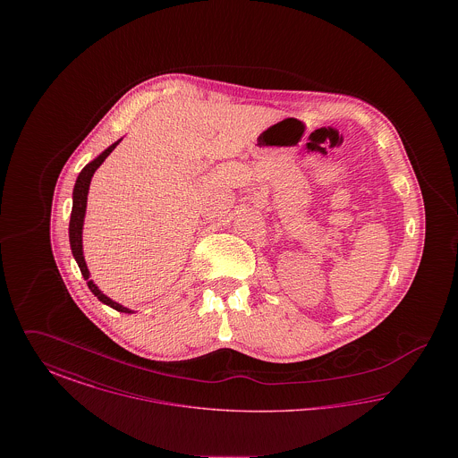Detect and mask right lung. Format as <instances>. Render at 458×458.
I'll list each match as a JSON object with an SVG mask.
<instances>
[{
  "instance_id": "obj_1",
  "label": "right lung",
  "mask_w": 458,
  "mask_h": 458,
  "mask_svg": "<svg viewBox=\"0 0 458 458\" xmlns=\"http://www.w3.org/2000/svg\"><path fill=\"white\" fill-rule=\"evenodd\" d=\"M120 142V140H118ZM118 142L111 144L108 149L105 153L99 154L94 161H90L89 165L84 166V170L81 172V174L77 176V182H75V187H73V206H72V216H70V226H68V233H70V247H72V254L75 258V261L81 267V273L82 276L88 280V286L90 288V292L103 302V304L109 305L113 309H116L118 312H129L131 314V309L123 307V305L116 304L113 302L111 299H108L92 280H89V269L88 264L84 261V254H82V225H84V216H86V206H88V192L89 183H90V178L94 172L103 165V161L108 157L109 153L118 146Z\"/></svg>"
}]
</instances>
